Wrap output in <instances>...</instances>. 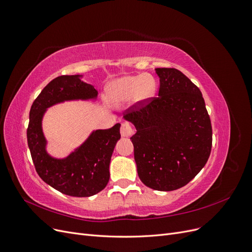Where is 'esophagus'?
Returning <instances> with one entry per match:
<instances>
[{
    "label": "esophagus",
    "mask_w": 252,
    "mask_h": 252,
    "mask_svg": "<svg viewBox=\"0 0 252 252\" xmlns=\"http://www.w3.org/2000/svg\"><path fill=\"white\" fill-rule=\"evenodd\" d=\"M133 133V128L131 127V125L127 123V122H124V123H122L121 126V135L124 136V138H128V136H130Z\"/></svg>",
    "instance_id": "esophagus-1"
}]
</instances>
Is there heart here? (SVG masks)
Masks as SVG:
<instances>
[{
	"instance_id": "heart-1",
	"label": "heart",
	"mask_w": 252,
	"mask_h": 252,
	"mask_svg": "<svg viewBox=\"0 0 252 252\" xmlns=\"http://www.w3.org/2000/svg\"><path fill=\"white\" fill-rule=\"evenodd\" d=\"M157 83L148 75H127L114 80L106 88V98L110 105L118 106L134 96L138 102H147L155 95Z\"/></svg>"
}]
</instances>
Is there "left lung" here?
Listing matches in <instances>:
<instances>
[{
	"label": "left lung",
	"instance_id": "8db88e82",
	"mask_svg": "<svg viewBox=\"0 0 252 252\" xmlns=\"http://www.w3.org/2000/svg\"><path fill=\"white\" fill-rule=\"evenodd\" d=\"M158 96L139 102L124 119L136 129L130 140L141 181L172 191L191 181L210 156L211 122L201 90L175 68H156Z\"/></svg>",
	"mask_w": 252,
	"mask_h": 252
}]
</instances>
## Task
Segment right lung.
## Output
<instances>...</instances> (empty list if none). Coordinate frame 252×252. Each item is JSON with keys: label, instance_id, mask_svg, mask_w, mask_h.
<instances>
[{"label": "right lung", "instance_id": "add662e5", "mask_svg": "<svg viewBox=\"0 0 252 252\" xmlns=\"http://www.w3.org/2000/svg\"><path fill=\"white\" fill-rule=\"evenodd\" d=\"M83 75H61L49 82L34 100L29 112L27 142L40 178L58 191L70 196H91L107 185L109 164L120 140L121 124L90 133L81 146L63 158L51 157L47 150L42 120L51 106L74 100H95L96 89L83 82Z\"/></svg>", "mask_w": 252, "mask_h": 252}]
</instances>
